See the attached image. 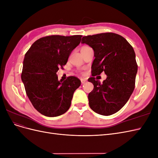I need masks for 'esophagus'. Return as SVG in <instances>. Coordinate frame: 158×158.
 I'll return each instance as SVG.
<instances>
[{
  "mask_svg": "<svg viewBox=\"0 0 158 158\" xmlns=\"http://www.w3.org/2000/svg\"><path fill=\"white\" fill-rule=\"evenodd\" d=\"M87 82V80L86 79H84V78H81V82H82V84H85V82Z\"/></svg>",
  "mask_w": 158,
  "mask_h": 158,
  "instance_id": "obj_1",
  "label": "esophagus"
}]
</instances>
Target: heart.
Returning <instances> with one entry per match:
<instances>
[{
    "label": "heart",
    "mask_w": 158,
    "mask_h": 158,
    "mask_svg": "<svg viewBox=\"0 0 158 158\" xmlns=\"http://www.w3.org/2000/svg\"><path fill=\"white\" fill-rule=\"evenodd\" d=\"M84 47H86V46H84Z\"/></svg>",
    "instance_id": "obj_1"
}]
</instances>
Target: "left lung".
Segmentation results:
<instances>
[{"label":"left lung","mask_w":158,"mask_h":158,"mask_svg":"<svg viewBox=\"0 0 158 158\" xmlns=\"http://www.w3.org/2000/svg\"><path fill=\"white\" fill-rule=\"evenodd\" d=\"M81 43L94 51L92 77L88 79L94 87L88 95L89 106L99 114L111 115L125 106L135 89L138 70L135 51L123 36L111 32L84 36ZM102 71L107 78L101 83L94 76Z\"/></svg>","instance_id":"1"}]
</instances>
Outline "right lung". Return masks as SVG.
I'll return each mask as SVG.
<instances>
[{
	"label": "right lung",
	"mask_w": 158,
	"mask_h": 158,
	"mask_svg": "<svg viewBox=\"0 0 158 158\" xmlns=\"http://www.w3.org/2000/svg\"><path fill=\"white\" fill-rule=\"evenodd\" d=\"M82 35H48L35 41L25 55L21 74L31 104L45 116L54 117L68 111L81 81L70 76L59 81L56 72L63 69Z\"/></svg>",
	"instance_id": "right-lung-1"
}]
</instances>
